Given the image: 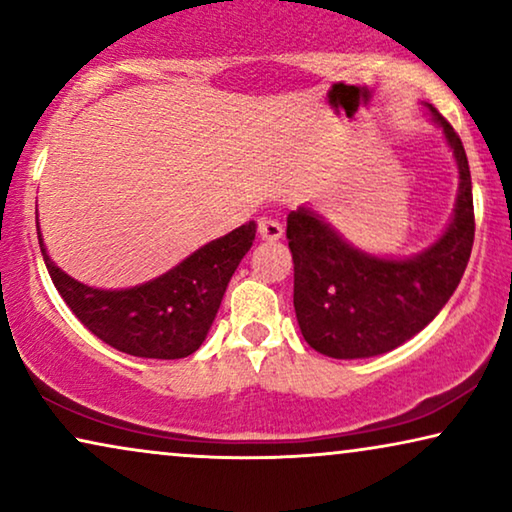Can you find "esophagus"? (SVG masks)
Wrapping results in <instances>:
<instances>
[{"label": "esophagus", "mask_w": 512, "mask_h": 512, "mask_svg": "<svg viewBox=\"0 0 512 512\" xmlns=\"http://www.w3.org/2000/svg\"><path fill=\"white\" fill-rule=\"evenodd\" d=\"M258 233H261V237L265 242H277L279 237H282V223L279 221H272V219H261L258 221Z\"/></svg>", "instance_id": "1"}]
</instances>
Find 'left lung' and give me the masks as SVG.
<instances>
[{
    "label": "left lung",
    "mask_w": 512,
    "mask_h": 512,
    "mask_svg": "<svg viewBox=\"0 0 512 512\" xmlns=\"http://www.w3.org/2000/svg\"><path fill=\"white\" fill-rule=\"evenodd\" d=\"M424 109L459 170L452 219L436 242L412 256H377L347 242L310 205L286 219L300 333L331 359H368L401 347L436 319L464 277L475 235L471 170L452 125L429 102Z\"/></svg>",
    "instance_id": "1"
}]
</instances>
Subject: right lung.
<instances>
[{
	"mask_svg": "<svg viewBox=\"0 0 512 512\" xmlns=\"http://www.w3.org/2000/svg\"><path fill=\"white\" fill-rule=\"evenodd\" d=\"M37 235L55 289L90 333L130 356L184 359L205 342L230 277L254 244L256 223L202 244L163 275L128 289H95L69 277L48 256L41 230Z\"/></svg>",
	"mask_w": 512,
	"mask_h": 512,
	"instance_id": "1",
	"label": "right lung"
}]
</instances>
